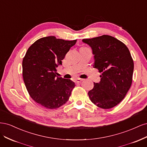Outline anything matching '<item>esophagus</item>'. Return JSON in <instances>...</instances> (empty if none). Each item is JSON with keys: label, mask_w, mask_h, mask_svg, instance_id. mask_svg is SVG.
Instances as JSON below:
<instances>
[{"label": "esophagus", "mask_w": 147, "mask_h": 147, "mask_svg": "<svg viewBox=\"0 0 147 147\" xmlns=\"http://www.w3.org/2000/svg\"><path fill=\"white\" fill-rule=\"evenodd\" d=\"M83 80V79L82 78H77L76 80H75V82L76 83H80L81 82H82Z\"/></svg>", "instance_id": "esophagus-1"}]
</instances>
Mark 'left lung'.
<instances>
[{
	"label": "left lung",
	"instance_id": "8db88e82",
	"mask_svg": "<svg viewBox=\"0 0 147 147\" xmlns=\"http://www.w3.org/2000/svg\"><path fill=\"white\" fill-rule=\"evenodd\" d=\"M94 55V67L99 70L100 82L94 83L88 92L93 104L104 109L117 105L131 88L134 61L124 43L108 35L83 39Z\"/></svg>",
	"mask_w": 147,
	"mask_h": 147
}]
</instances>
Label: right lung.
I'll return each mask as SVG.
<instances>
[{
    "label": "right lung",
    "mask_w": 147,
    "mask_h": 147,
    "mask_svg": "<svg viewBox=\"0 0 147 147\" xmlns=\"http://www.w3.org/2000/svg\"><path fill=\"white\" fill-rule=\"evenodd\" d=\"M77 40H64L55 36L35 41L23 60V77L29 94L34 101L48 109H56L69 100L75 83L56 77V68L62 65L70 48Z\"/></svg>",
    "instance_id": "1"
}]
</instances>
